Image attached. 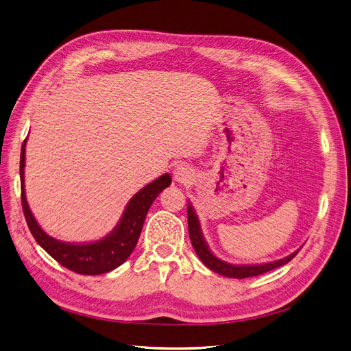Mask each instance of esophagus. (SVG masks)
I'll list each match as a JSON object with an SVG mask.
<instances>
[{"instance_id":"34e87169","label":"esophagus","mask_w":351,"mask_h":351,"mask_svg":"<svg viewBox=\"0 0 351 351\" xmlns=\"http://www.w3.org/2000/svg\"><path fill=\"white\" fill-rule=\"evenodd\" d=\"M173 178L176 182H180V184L188 182V180H191V178H192L191 169L186 166H178L173 171Z\"/></svg>"}]
</instances>
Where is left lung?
<instances>
[{"instance_id": "obj_1", "label": "left lung", "mask_w": 351, "mask_h": 351, "mask_svg": "<svg viewBox=\"0 0 351 351\" xmlns=\"http://www.w3.org/2000/svg\"><path fill=\"white\" fill-rule=\"evenodd\" d=\"M188 230H189V239L192 243V247L195 250V253L198 254V257L202 261V263L214 270L215 274L223 275L227 278H236V279H244V278H250V276H257L266 274V271L274 270L279 266H283L289 263L292 258L298 254V252L280 258V261L276 262H270V263H265V265H253V266H236V265H230L227 262L219 261L218 257H215L211 250L206 245L202 232H201V227H199V221L198 217L193 213L192 205H188Z\"/></svg>"}]
</instances>
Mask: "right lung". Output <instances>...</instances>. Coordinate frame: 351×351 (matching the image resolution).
I'll list each match as a JSON object with an SVG mask.
<instances>
[{"label":"right lung","instance_id":"right-lung-1","mask_svg":"<svg viewBox=\"0 0 351 351\" xmlns=\"http://www.w3.org/2000/svg\"><path fill=\"white\" fill-rule=\"evenodd\" d=\"M25 160V140L21 147L20 156V180H21V205L25 221L36 241L59 262L62 266L80 275H102L123 265L128 256L134 250L138 241L143 223L153 201L159 193L171 185V175H162L128 201L120 223L104 239L85 243L71 244L63 243L47 236L34 219L24 192V163Z\"/></svg>","mask_w":351,"mask_h":351}]
</instances>
